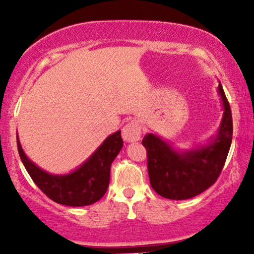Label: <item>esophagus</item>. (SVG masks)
<instances>
[{"label":"esophagus","mask_w":254,"mask_h":254,"mask_svg":"<svg viewBox=\"0 0 254 254\" xmlns=\"http://www.w3.org/2000/svg\"><path fill=\"white\" fill-rule=\"evenodd\" d=\"M141 137V125L138 121L131 120L123 128V138L128 143H133L140 140Z\"/></svg>","instance_id":"34e87169"}]
</instances>
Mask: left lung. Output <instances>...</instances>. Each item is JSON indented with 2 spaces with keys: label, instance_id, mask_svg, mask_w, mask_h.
<instances>
[{
  "label": "left lung",
  "instance_id": "8db88e82",
  "mask_svg": "<svg viewBox=\"0 0 254 254\" xmlns=\"http://www.w3.org/2000/svg\"><path fill=\"white\" fill-rule=\"evenodd\" d=\"M217 93L223 116L217 133L207 143L176 149L154 133H148L142 140L147 149L150 185L161 196L171 200L190 199L209 189L220 176L232 141V117L221 82Z\"/></svg>",
  "mask_w": 254,
  "mask_h": 254
}]
</instances>
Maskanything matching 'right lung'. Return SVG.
I'll return each instance as SVG.
<instances>
[{
	"label": "right lung",
	"instance_id": "right-lung-1",
	"mask_svg": "<svg viewBox=\"0 0 254 254\" xmlns=\"http://www.w3.org/2000/svg\"><path fill=\"white\" fill-rule=\"evenodd\" d=\"M123 145L121 131L118 130L107 136L92 155L75 170L64 175H53L27 157L17 134L19 157L34 184L54 202L70 207L89 206L102 199L109 187L111 164Z\"/></svg>",
	"mask_w": 254,
	"mask_h": 254
}]
</instances>
